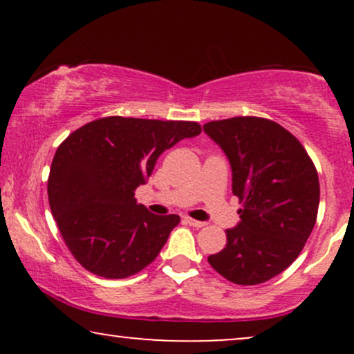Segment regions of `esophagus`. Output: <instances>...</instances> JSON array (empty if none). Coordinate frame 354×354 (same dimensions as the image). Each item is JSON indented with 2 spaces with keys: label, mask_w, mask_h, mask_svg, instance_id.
I'll return each mask as SVG.
<instances>
[{
  "label": "esophagus",
  "mask_w": 354,
  "mask_h": 354,
  "mask_svg": "<svg viewBox=\"0 0 354 354\" xmlns=\"http://www.w3.org/2000/svg\"><path fill=\"white\" fill-rule=\"evenodd\" d=\"M183 221H185L188 225L196 227V229H201V227H205V225H206V222H203V221H196V219H192V217H183Z\"/></svg>",
  "instance_id": "1"
}]
</instances>
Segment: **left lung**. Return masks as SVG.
<instances>
[{"label":"left lung","mask_w":354,"mask_h":354,"mask_svg":"<svg viewBox=\"0 0 354 354\" xmlns=\"http://www.w3.org/2000/svg\"><path fill=\"white\" fill-rule=\"evenodd\" d=\"M203 130L225 153L232 192L243 201L227 245L207 261L236 285H256L288 268L314 229L319 177L303 145L263 118L212 120Z\"/></svg>","instance_id":"obj_1"}]
</instances>
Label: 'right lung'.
<instances>
[{
  "instance_id": "add662e5",
  "label": "right lung",
  "mask_w": 354,
  "mask_h": 354,
  "mask_svg": "<svg viewBox=\"0 0 354 354\" xmlns=\"http://www.w3.org/2000/svg\"><path fill=\"white\" fill-rule=\"evenodd\" d=\"M200 124L111 115L72 132L59 145L48 177V200L74 258L91 274L125 279L153 263L180 222L137 205L135 188L158 158Z\"/></svg>"
}]
</instances>
